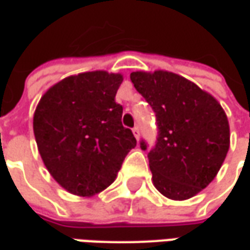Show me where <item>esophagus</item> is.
<instances>
[{
	"label": "esophagus",
	"instance_id": "1",
	"mask_svg": "<svg viewBox=\"0 0 250 250\" xmlns=\"http://www.w3.org/2000/svg\"><path fill=\"white\" fill-rule=\"evenodd\" d=\"M133 134L136 139L139 140L140 139V130H139V126H134L133 128Z\"/></svg>",
	"mask_w": 250,
	"mask_h": 250
}]
</instances>
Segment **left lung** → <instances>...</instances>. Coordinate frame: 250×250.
<instances>
[{
  "mask_svg": "<svg viewBox=\"0 0 250 250\" xmlns=\"http://www.w3.org/2000/svg\"><path fill=\"white\" fill-rule=\"evenodd\" d=\"M130 81L156 114L157 140L148 153L153 185L173 201L196 195L211 183L229 150L224 109L173 72H132ZM140 146L148 148L145 140Z\"/></svg>",
  "mask_w": 250,
  "mask_h": 250,
  "instance_id": "8db88e82",
  "label": "left lung"
}]
</instances>
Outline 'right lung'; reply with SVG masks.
<instances>
[{"label": "right lung", "instance_id": "add662e5", "mask_svg": "<svg viewBox=\"0 0 250 250\" xmlns=\"http://www.w3.org/2000/svg\"><path fill=\"white\" fill-rule=\"evenodd\" d=\"M121 83V74L83 72L56 83L37 105L33 132L40 156L71 194L91 196L105 190L136 146L116 102Z\"/></svg>", "mask_w": 250, "mask_h": 250}]
</instances>
